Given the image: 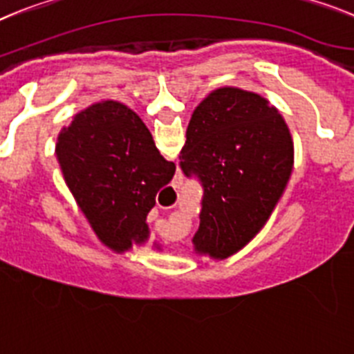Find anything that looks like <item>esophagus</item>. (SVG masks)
<instances>
[{
    "label": "esophagus",
    "instance_id": "1",
    "mask_svg": "<svg viewBox=\"0 0 354 354\" xmlns=\"http://www.w3.org/2000/svg\"><path fill=\"white\" fill-rule=\"evenodd\" d=\"M171 192H177V186H174V188H171Z\"/></svg>",
    "mask_w": 354,
    "mask_h": 354
}]
</instances>
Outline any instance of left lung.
<instances>
[{
	"instance_id": "1",
	"label": "left lung",
	"mask_w": 354,
	"mask_h": 354,
	"mask_svg": "<svg viewBox=\"0 0 354 354\" xmlns=\"http://www.w3.org/2000/svg\"><path fill=\"white\" fill-rule=\"evenodd\" d=\"M179 159L184 174L204 186L195 250L225 259L276 209L294 170V140L267 98L225 86L195 107Z\"/></svg>"
}]
</instances>
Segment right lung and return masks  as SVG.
I'll use <instances>...</instances> for the list:
<instances>
[{
  "label": "right lung",
  "mask_w": 354,
  "mask_h": 354,
  "mask_svg": "<svg viewBox=\"0 0 354 354\" xmlns=\"http://www.w3.org/2000/svg\"><path fill=\"white\" fill-rule=\"evenodd\" d=\"M55 156L102 243L122 254L148 240L147 216L174 177L175 162L161 156L132 109L114 100L86 107L59 132Z\"/></svg>",
  "instance_id": "obj_1"
}]
</instances>
